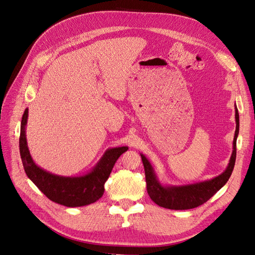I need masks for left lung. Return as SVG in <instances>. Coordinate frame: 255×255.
<instances>
[{
  "mask_svg": "<svg viewBox=\"0 0 255 255\" xmlns=\"http://www.w3.org/2000/svg\"><path fill=\"white\" fill-rule=\"evenodd\" d=\"M236 129L233 140V151L226 170L211 180L187 185H164L158 180L149 159L140 153L144 167L146 190L151 200L157 205L169 210H190L202 205L226 185L234 169L236 159V140L239 133V115L235 105Z\"/></svg>",
  "mask_w": 255,
  "mask_h": 255,
  "instance_id": "8db88e82",
  "label": "left lung"
}]
</instances>
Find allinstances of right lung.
Instances as JSON below:
<instances>
[{
  "label": "right lung",
  "instance_id": "obj_1",
  "mask_svg": "<svg viewBox=\"0 0 255 255\" xmlns=\"http://www.w3.org/2000/svg\"><path fill=\"white\" fill-rule=\"evenodd\" d=\"M28 109L24 111L20 128V155L28 179L51 201L68 207L85 206L94 203L104 194V184L109 179L116 161L128 146H116L105 151L103 156L86 174L63 176L51 173L35 164L27 146L26 130Z\"/></svg>",
  "mask_w": 255,
  "mask_h": 255
}]
</instances>
